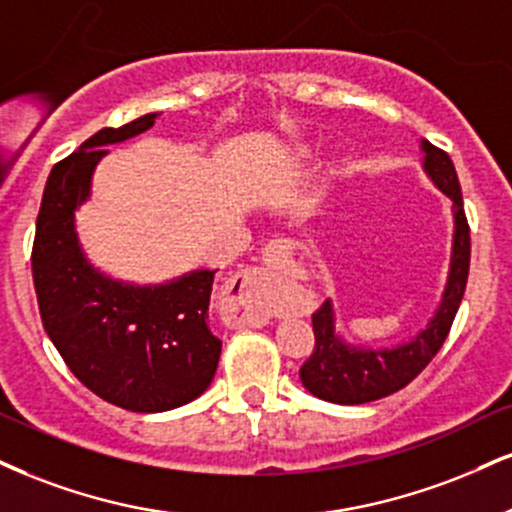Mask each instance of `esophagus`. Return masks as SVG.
<instances>
[{"label": "esophagus", "mask_w": 512, "mask_h": 512, "mask_svg": "<svg viewBox=\"0 0 512 512\" xmlns=\"http://www.w3.org/2000/svg\"><path fill=\"white\" fill-rule=\"evenodd\" d=\"M293 243L288 238L269 240L267 248L262 250L264 264L272 269H281L291 262ZM267 272L260 267L243 269V272L233 274L229 286H226L224 298L238 312V319L248 326H264L269 319V300H267Z\"/></svg>", "instance_id": "obj_1"}]
</instances>
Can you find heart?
I'll list each match as a JSON object with an SVG mask.
<instances>
[{
	"label": "heart",
	"mask_w": 512,
	"mask_h": 512,
	"mask_svg": "<svg viewBox=\"0 0 512 512\" xmlns=\"http://www.w3.org/2000/svg\"><path fill=\"white\" fill-rule=\"evenodd\" d=\"M312 155H315V147L307 145V143H300V145H295V147H293V155H291V159H293L295 164H300V162H305V159H310Z\"/></svg>",
	"instance_id": "b5f03b06"
}]
</instances>
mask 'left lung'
I'll return each mask as SVG.
<instances>
[{"label":"left lung","instance_id":"1","mask_svg":"<svg viewBox=\"0 0 512 512\" xmlns=\"http://www.w3.org/2000/svg\"><path fill=\"white\" fill-rule=\"evenodd\" d=\"M422 171L429 181L453 202L451 264L446 286L429 322L415 331L410 341L398 346L374 348L367 343L348 341L336 329V310L331 300L312 315L315 350L300 367V381L312 396L338 405H360L391 396L408 386L432 362L446 341L458 312L470 272V229H467L463 193L451 157L422 140Z\"/></svg>","mask_w":512,"mask_h":512}]
</instances>
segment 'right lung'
<instances>
[{"label": "right lung", "mask_w": 512, "mask_h": 512, "mask_svg": "<svg viewBox=\"0 0 512 512\" xmlns=\"http://www.w3.org/2000/svg\"><path fill=\"white\" fill-rule=\"evenodd\" d=\"M159 112L102 128L47 178L33 245V281L45 331L83 386L131 412L181 408L207 391L221 341L209 329L214 272L193 269L164 283H133L85 255L76 209L92 195L104 147L150 131Z\"/></svg>", "instance_id": "1"}]
</instances>
